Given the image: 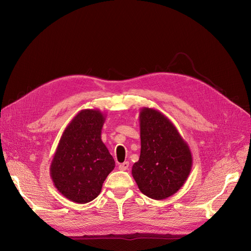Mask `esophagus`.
<instances>
[{"mask_svg":"<svg viewBox=\"0 0 251 251\" xmlns=\"http://www.w3.org/2000/svg\"><path fill=\"white\" fill-rule=\"evenodd\" d=\"M128 168H129V163H128V162H124V163H122V164L119 165V169L122 170V171H126V170H128Z\"/></svg>","mask_w":251,"mask_h":251,"instance_id":"1","label":"esophagus"}]
</instances>
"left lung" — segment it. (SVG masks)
I'll return each mask as SVG.
<instances>
[{"label": "left lung", "instance_id": "1", "mask_svg": "<svg viewBox=\"0 0 251 251\" xmlns=\"http://www.w3.org/2000/svg\"><path fill=\"white\" fill-rule=\"evenodd\" d=\"M140 156L132 167L139 190L162 201L175 194L186 182L192 167L187 142L163 113L151 108L139 112Z\"/></svg>", "mask_w": 251, "mask_h": 251}]
</instances>
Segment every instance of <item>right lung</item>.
I'll return each mask as SVG.
<instances>
[{"label":"right lung","mask_w":251,"mask_h":251,"mask_svg":"<svg viewBox=\"0 0 251 251\" xmlns=\"http://www.w3.org/2000/svg\"><path fill=\"white\" fill-rule=\"evenodd\" d=\"M105 114L79 112L64 130L52 156L50 174L55 187L69 201L87 203L100 193L115 161L101 140Z\"/></svg>","instance_id":"add662e5"}]
</instances>
